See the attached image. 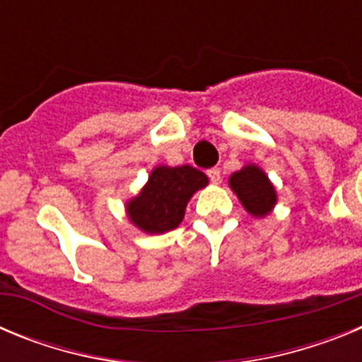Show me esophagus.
<instances>
[{
  "mask_svg": "<svg viewBox=\"0 0 362 362\" xmlns=\"http://www.w3.org/2000/svg\"><path fill=\"white\" fill-rule=\"evenodd\" d=\"M206 174H209V177H210V181H212V183H216V185L221 183V170H219V168H210Z\"/></svg>",
  "mask_w": 362,
  "mask_h": 362,
  "instance_id": "esophagus-1",
  "label": "esophagus"
}]
</instances>
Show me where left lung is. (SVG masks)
Returning <instances> with one entry per match:
<instances>
[{
  "label": "left lung",
  "instance_id": "obj_1",
  "mask_svg": "<svg viewBox=\"0 0 362 362\" xmlns=\"http://www.w3.org/2000/svg\"><path fill=\"white\" fill-rule=\"evenodd\" d=\"M230 188L254 217H264L277 203V194L268 175L259 166L246 165L230 175Z\"/></svg>",
  "mask_w": 362,
  "mask_h": 362
}]
</instances>
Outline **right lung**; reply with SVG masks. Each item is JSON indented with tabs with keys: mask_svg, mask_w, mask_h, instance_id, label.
I'll list each match as a JSON object with an SVG mask.
<instances>
[{
	"mask_svg": "<svg viewBox=\"0 0 362 362\" xmlns=\"http://www.w3.org/2000/svg\"><path fill=\"white\" fill-rule=\"evenodd\" d=\"M209 185V177L194 166H156L148 181L127 214L134 226L146 233H165L177 228L190 197Z\"/></svg>",
	"mask_w": 362,
	"mask_h": 362,
	"instance_id": "right-lung-1",
	"label": "right lung"
}]
</instances>
